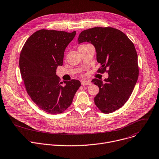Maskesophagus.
I'll return each mask as SVG.
<instances>
[{
	"mask_svg": "<svg viewBox=\"0 0 159 159\" xmlns=\"http://www.w3.org/2000/svg\"><path fill=\"white\" fill-rule=\"evenodd\" d=\"M81 84L82 85H90L91 84V81L89 80H81Z\"/></svg>",
	"mask_w": 159,
	"mask_h": 159,
	"instance_id": "obj_1",
	"label": "esophagus"
}]
</instances>
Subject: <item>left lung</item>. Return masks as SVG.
<instances>
[{"mask_svg": "<svg viewBox=\"0 0 159 159\" xmlns=\"http://www.w3.org/2000/svg\"><path fill=\"white\" fill-rule=\"evenodd\" d=\"M84 42L91 43L96 49L97 61L102 65L98 73L108 74L105 82L98 79L91 81L99 89L94 103L102 112L111 113L127 102L138 80L135 47L125 34L112 27L98 26L82 31L78 43Z\"/></svg>", "mask_w": 159, "mask_h": 159, "instance_id": "1", "label": "left lung"}]
</instances>
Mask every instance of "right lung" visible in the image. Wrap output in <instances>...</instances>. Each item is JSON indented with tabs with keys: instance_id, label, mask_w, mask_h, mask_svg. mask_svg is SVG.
<instances>
[{
	"instance_id": "right-lung-1",
	"label": "right lung",
	"mask_w": 159,
	"mask_h": 159,
	"mask_svg": "<svg viewBox=\"0 0 159 159\" xmlns=\"http://www.w3.org/2000/svg\"><path fill=\"white\" fill-rule=\"evenodd\" d=\"M75 34V31L38 30L26 40L20 53L19 65L26 92L39 108L51 114L66 110L81 85L75 79L62 85L56 74Z\"/></svg>"
}]
</instances>
